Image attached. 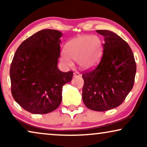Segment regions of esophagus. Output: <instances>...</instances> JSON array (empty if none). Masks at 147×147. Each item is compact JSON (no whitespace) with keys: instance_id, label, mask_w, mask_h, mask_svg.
<instances>
[{"instance_id":"esophagus-1","label":"esophagus","mask_w":147,"mask_h":147,"mask_svg":"<svg viewBox=\"0 0 147 147\" xmlns=\"http://www.w3.org/2000/svg\"><path fill=\"white\" fill-rule=\"evenodd\" d=\"M80 76H81V75H80V74L79 73V72L75 71L74 73V77H80Z\"/></svg>"}]
</instances>
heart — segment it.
<instances>
[{
	"instance_id": "1",
	"label": "heart",
	"mask_w": 147,
	"mask_h": 147,
	"mask_svg": "<svg viewBox=\"0 0 147 147\" xmlns=\"http://www.w3.org/2000/svg\"><path fill=\"white\" fill-rule=\"evenodd\" d=\"M101 51L102 43L97 36H79L66 43L61 60L67 66H71V59L74 60L81 69H89L97 63Z\"/></svg>"
}]
</instances>
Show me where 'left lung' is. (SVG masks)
Wrapping results in <instances>:
<instances>
[{"instance_id":"left-lung-1","label":"left lung","mask_w":147,"mask_h":147,"mask_svg":"<svg viewBox=\"0 0 147 147\" xmlns=\"http://www.w3.org/2000/svg\"><path fill=\"white\" fill-rule=\"evenodd\" d=\"M104 37L103 55L95 69L82 75V100L94 111H106L120 106L133 87L136 66L130 46L108 30H97Z\"/></svg>"}]
</instances>
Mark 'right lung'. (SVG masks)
Listing matches in <instances>:
<instances>
[{
	"mask_svg": "<svg viewBox=\"0 0 147 147\" xmlns=\"http://www.w3.org/2000/svg\"><path fill=\"white\" fill-rule=\"evenodd\" d=\"M61 36L57 30H41L25 40L14 55L10 68L12 95L31 113L57 109L62 87L72 80L73 71L62 72L57 67Z\"/></svg>",
	"mask_w": 147,
	"mask_h": 147,
	"instance_id": "1",
	"label": "right lung"
}]
</instances>
